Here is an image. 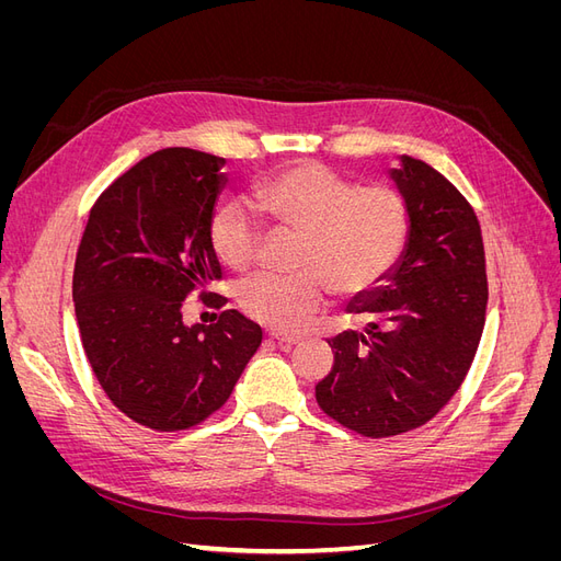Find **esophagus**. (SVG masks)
Segmentation results:
<instances>
[{
    "label": "esophagus",
    "mask_w": 561,
    "mask_h": 561,
    "mask_svg": "<svg viewBox=\"0 0 561 561\" xmlns=\"http://www.w3.org/2000/svg\"><path fill=\"white\" fill-rule=\"evenodd\" d=\"M268 339H271V342H276L278 346H295V344H301V336H297V334L268 332Z\"/></svg>",
    "instance_id": "obj_1"
}]
</instances>
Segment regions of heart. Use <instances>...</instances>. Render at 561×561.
Returning <instances> with one entry per match:
<instances>
[{
	"label": "heart",
	"instance_id": "heart-1",
	"mask_svg": "<svg viewBox=\"0 0 561 561\" xmlns=\"http://www.w3.org/2000/svg\"><path fill=\"white\" fill-rule=\"evenodd\" d=\"M252 206L271 227L304 241L295 260L297 276H260L239 293L248 318L280 332L307 328L330 290L344 299L377 290L396 271L412 233L410 201L398 186H358L316 161L287 165L260 180ZM208 239L231 274H245L257 260V231L239 208H219Z\"/></svg>",
	"mask_w": 561,
	"mask_h": 561
}]
</instances>
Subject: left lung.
Segmentation results:
<instances>
[{"instance_id":"obj_1","label":"left lung","mask_w":561,"mask_h":561,"mask_svg":"<svg viewBox=\"0 0 561 561\" xmlns=\"http://www.w3.org/2000/svg\"><path fill=\"white\" fill-rule=\"evenodd\" d=\"M390 178L410 201V243L388 285L348 307L363 330L330 339L334 365L316 386L322 412L371 439L421 428L454 398L489 297L482 229L466 196L412 157Z\"/></svg>"}]
</instances>
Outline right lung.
Returning <instances> with one entry per match:
<instances>
[{
    "mask_svg": "<svg viewBox=\"0 0 561 561\" xmlns=\"http://www.w3.org/2000/svg\"><path fill=\"white\" fill-rule=\"evenodd\" d=\"M222 157L168 147L98 196L77 250L72 299L83 351L118 412L145 428H194L222 407L262 344L239 311L182 322V301L222 280L208 229ZM225 297L213 301L222 309Z\"/></svg>",
    "mask_w": 561,
    "mask_h": 561,
    "instance_id": "1",
    "label": "right lung"
}]
</instances>
